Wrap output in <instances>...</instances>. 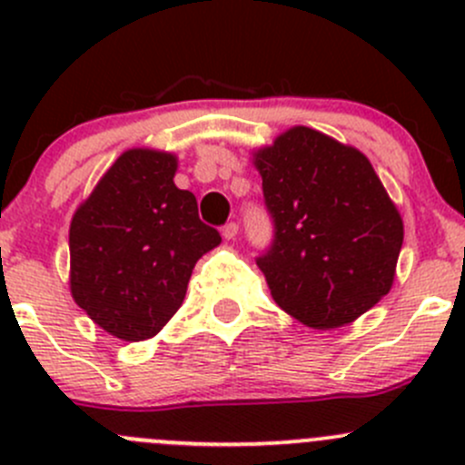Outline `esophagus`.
Wrapping results in <instances>:
<instances>
[{
    "label": "esophagus",
    "mask_w": 465,
    "mask_h": 465,
    "mask_svg": "<svg viewBox=\"0 0 465 465\" xmlns=\"http://www.w3.org/2000/svg\"><path fill=\"white\" fill-rule=\"evenodd\" d=\"M223 236L227 238V241H233V238L238 236V224L236 223H227L223 227Z\"/></svg>",
    "instance_id": "34e87169"
}]
</instances>
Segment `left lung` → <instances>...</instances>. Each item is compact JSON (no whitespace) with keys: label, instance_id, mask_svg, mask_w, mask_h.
<instances>
[{"label":"left lung","instance_id":"left-lung-1","mask_svg":"<svg viewBox=\"0 0 465 465\" xmlns=\"http://www.w3.org/2000/svg\"><path fill=\"white\" fill-rule=\"evenodd\" d=\"M274 223L256 259L274 302L311 328L358 320L391 290L402 218L371 162L297 125L254 154Z\"/></svg>","mask_w":465,"mask_h":465}]
</instances>
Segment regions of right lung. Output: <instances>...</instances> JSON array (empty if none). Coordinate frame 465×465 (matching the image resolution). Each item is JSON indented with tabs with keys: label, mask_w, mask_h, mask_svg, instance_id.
I'll return each instance as SVG.
<instances>
[{
	"label": "right lung",
	"mask_w": 465,
	"mask_h": 465,
	"mask_svg": "<svg viewBox=\"0 0 465 465\" xmlns=\"http://www.w3.org/2000/svg\"><path fill=\"white\" fill-rule=\"evenodd\" d=\"M177 157L125 150L69 227L72 297L110 335L142 341L182 306L195 262L220 245L191 191L177 189Z\"/></svg>",
	"instance_id": "obj_1"
}]
</instances>
